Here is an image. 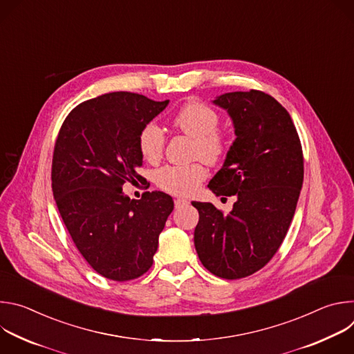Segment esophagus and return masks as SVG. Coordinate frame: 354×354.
Returning <instances> with one entry per match:
<instances>
[{
	"label": "esophagus",
	"instance_id": "obj_1",
	"mask_svg": "<svg viewBox=\"0 0 354 354\" xmlns=\"http://www.w3.org/2000/svg\"><path fill=\"white\" fill-rule=\"evenodd\" d=\"M174 201H175V207H180L182 205L189 203V201H187L186 198H182V197H176Z\"/></svg>",
	"mask_w": 354,
	"mask_h": 354
}]
</instances>
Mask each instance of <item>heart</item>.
<instances>
[{"instance_id":"b5f03b06","label":"heart","mask_w":354,"mask_h":354,"mask_svg":"<svg viewBox=\"0 0 354 354\" xmlns=\"http://www.w3.org/2000/svg\"><path fill=\"white\" fill-rule=\"evenodd\" d=\"M174 126L183 134L194 140V157L207 162L220 161L225 151V137L217 130L220 126L218 113L210 106L197 102H187L172 119ZM165 144V136L160 126L148 123L142 127L138 145L141 156L148 162H157L162 157ZM207 176L206 168L201 164H193L187 167L167 165L157 171L156 183L164 192L171 194L186 196L193 193L201 180Z\"/></svg>"}]
</instances>
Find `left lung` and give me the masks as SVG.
Wrapping results in <instances>:
<instances>
[{
  "mask_svg": "<svg viewBox=\"0 0 354 354\" xmlns=\"http://www.w3.org/2000/svg\"><path fill=\"white\" fill-rule=\"evenodd\" d=\"M213 104L227 111L235 140L209 189L236 201L227 216L193 201L194 248L209 272L234 280L262 269L280 248L304 180V158L295 126L273 96L236 91Z\"/></svg>",
  "mask_w": 354,
  "mask_h": 354,
  "instance_id": "left-lung-1",
  "label": "left lung"
}]
</instances>
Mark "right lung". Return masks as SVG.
I'll return each mask as SVG.
<instances>
[{
    "label": "right lung",
    "instance_id": "1",
    "mask_svg": "<svg viewBox=\"0 0 354 354\" xmlns=\"http://www.w3.org/2000/svg\"><path fill=\"white\" fill-rule=\"evenodd\" d=\"M169 100L112 92L82 102L64 120L53 154L52 187L60 216L80 254L106 279L127 281L144 274L174 200L145 192L130 200L123 185L141 176L138 137Z\"/></svg>",
    "mask_w": 354,
    "mask_h": 354
}]
</instances>
